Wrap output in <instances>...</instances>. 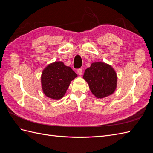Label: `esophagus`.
Returning a JSON list of instances; mask_svg holds the SVG:
<instances>
[{
	"label": "esophagus",
	"instance_id": "1",
	"mask_svg": "<svg viewBox=\"0 0 153 153\" xmlns=\"http://www.w3.org/2000/svg\"><path fill=\"white\" fill-rule=\"evenodd\" d=\"M77 73H78L79 75H82V69H78V70H77Z\"/></svg>",
	"mask_w": 153,
	"mask_h": 153
}]
</instances>
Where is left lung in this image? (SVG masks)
<instances>
[{
	"label": "left lung",
	"instance_id": "obj_1",
	"mask_svg": "<svg viewBox=\"0 0 153 153\" xmlns=\"http://www.w3.org/2000/svg\"><path fill=\"white\" fill-rule=\"evenodd\" d=\"M84 79L97 98H104L112 94L117 88V76L114 69L103 62H96L87 68Z\"/></svg>",
	"mask_w": 153,
	"mask_h": 153
}]
</instances>
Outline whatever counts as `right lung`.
Listing matches in <instances>:
<instances>
[{
    "label": "right lung",
    "instance_id": "right-lung-1",
    "mask_svg": "<svg viewBox=\"0 0 153 153\" xmlns=\"http://www.w3.org/2000/svg\"><path fill=\"white\" fill-rule=\"evenodd\" d=\"M76 76V73L63 62L55 61L49 64L44 68L41 76L43 93L51 99H61L71 82Z\"/></svg>",
    "mask_w": 153,
    "mask_h": 153
}]
</instances>
